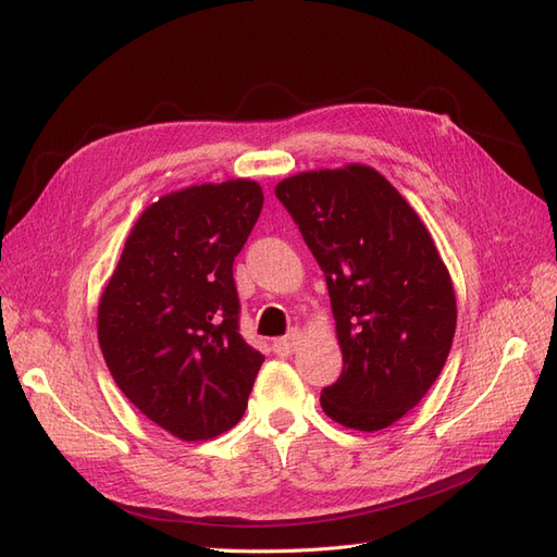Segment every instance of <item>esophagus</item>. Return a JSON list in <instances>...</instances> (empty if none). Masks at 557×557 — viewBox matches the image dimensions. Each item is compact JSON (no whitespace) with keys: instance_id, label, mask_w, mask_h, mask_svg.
<instances>
[{"instance_id":"1","label":"esophagus","mask_w":557,"mask_h":557,"mask_svg":"<svg viewBox=\"0 0 557 557\" xmlns=\"http://www.w3.org/2000/svg\"><path fill=\"white\" fill-rule=\"evenodd\" d=\"M299 342H301V332L295 327V330H290L285 336H281V339L274 342L276 356H283V358H285V356H293V352H295L297 346H299Z\"/></svg>"}]
</instances>
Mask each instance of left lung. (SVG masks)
Returning a JSON list of instances; mask_svg holds the SVG:
<instances>
[{
  "label": "left lung",
  "mask_w": 557,
  "mask_h": 557,
  "mask_svg": "<svg viewBox=\"0 0 557 557\" xmlns=\"http://www.w3.org/2000/svg\"><path fill=\"white\" fill-rule=\"evenodd\" d=\"M276 197L323 269L344 356L320 407L350 430L393 425L450 352L458 307L440 250L409 201L367 164L295 174Z\"/></svg>",
  "instance_id": "1"
}]
</instances>
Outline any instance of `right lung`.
I'll list each match as a JSON object with an SVG mask.
<instances>
[{
  "mask_svg": "<svg viewBox=\"0 0 557 557\" xmlns=\"http://www.w3.org/2000/svg\"><path fill=\"white\" fill-rule=\"evenodd\" d=\"M262 201L250 178L160 197L127 234L99 299L97 339L113 381L183 442L237 425L264 362L239 334L232 276Z\"/></svg>",
  "mask_w": 557,
  "mask_h": 557,
  "instance_id": "1",
  "label": "right lung"
}]
</instances>
